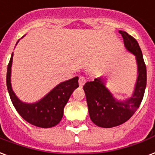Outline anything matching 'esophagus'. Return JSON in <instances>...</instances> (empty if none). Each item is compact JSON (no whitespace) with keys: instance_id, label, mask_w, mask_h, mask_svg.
I'll list each match as a JSON object with an SVG mask.
<instances>
[{"instance_id":"esophagus-1","label":"esophagus","mask_w":155,"mask_h":155,"mask_svg":"<svg viewBox=\"0 0 155 155\" xmlns=\"http://www.w3.org/2000/svg\"><path fill=\"white\" fill-rule=\"evenodd\" d=\"M86 82V80H85V78L83 77V76H81V77L79 78V84H80V86L82 87L85 84Z\"/></svg>"}]
</instances>
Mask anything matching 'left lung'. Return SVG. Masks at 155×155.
Instances as JSON below:
<instances>
[{"mask_svg": "<svg viewBox=\"0 0 155 155\" xmlns=\"http://www.w3.org/2000/svg\"><path fill=\"white\" fill-rule=\"evenodd\" d=\"M119 34L123 38L126 49L136 57L137 64V78L131 96L123 100L116 98L103 77L87 82L83 87L90 119L104 128L117 127L128 121L140 107L146 87V66L138 42L125 31L119 30Z\"/></svg>", "mask_w": 155, "mask_h": 155, "instance_id": "8db88e82", "label": "left lung"}]
</instances>
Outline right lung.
<instances>
[{"label": "right lung", "instance_id": "add662e5", "mask_svg": "<svg viewBox=\"0 0 155 155\" xmlns=\"http://www.w3.org/2000/svg\"><path fill=\"white\" fill-rule=\"evenodd\" d=\"M18 40L17 43L19 42ZM13 52L8 64L6 85L10 99L19 114L28 123L42 128L55 127L61 121L64 107L74 89L79 87L78 76L61 82L35 103H25L19 99L11 86V66Z\"/></svg>", "mask_w": 155, "mask_h": 155}]
</instances>
